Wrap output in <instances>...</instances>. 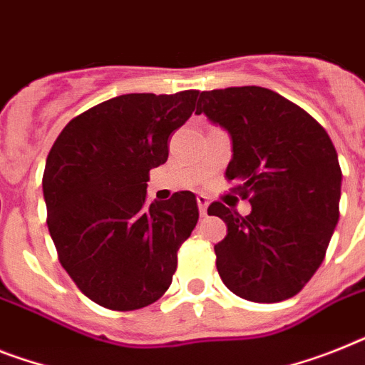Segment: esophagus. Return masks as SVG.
<instances>
[{"label": "esophagus", "instance_id": "34e87169", "mask_svg": "<svg viewBox=\"0 0 365 365\" xmlns=\"http://www.w3.org/2000/svg\"><path fill=\"white\" fill-rule=\"evenodd\" d=\"M197 207H200L201 215H207V207H209V197L207 195H197Z\"/></svg>", "mask_w": 365, "mask_h": 365}]
</instances>
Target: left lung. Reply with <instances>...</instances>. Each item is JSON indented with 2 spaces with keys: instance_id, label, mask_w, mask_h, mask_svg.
<instances>
[{
  "instance_id": "left-lung-1",
  "label": "left lung",
  "mask_w": 365,
  "mask_h": 365,
  "mask_svg": "<svg viewBox=\"0 0 365 365\" xmlns=\"http://www.w3.org/2000/svg\"><path fill=\"white\" fill-rule=\"evenodd\" d=\"M195 113L230 132L225 179L252 203L248 216L220 201L207 209L227 224L215 246L220 278L252 302L294 297L323 263L339 220L341 168L330 135L308 111L257 86L203 91Z\"/></svg>"
}]
</instances>
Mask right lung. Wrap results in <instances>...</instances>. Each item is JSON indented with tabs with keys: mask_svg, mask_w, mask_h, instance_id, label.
<instances>
[{
	"mask_svg": "<svg viewBox=\"0 0 365 365\" xmlns=\"http://www.w3.org/2000/svg\"><path fill=\"white\" fill-rule=\"evenodd\" d=\"M200 91L130 93L76 115L57 135L42 175L57 257L102 308L132 312L170 289L177 252L200 210L192 192L147 203L168 138L188 121Z\"/></svg>",
	"mask_w": 365,
	"mask_h": 365,
	"instance_id": "1",
	"label": "right lung"
}]
</instances>
